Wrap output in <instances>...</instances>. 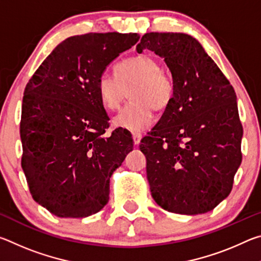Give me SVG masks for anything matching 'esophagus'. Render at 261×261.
Instances as JSON below:
<instances>
[{
  "mask_svg": "<svg viewBox=\"0 0 261 261\" xmlns=\"http://www.w3.org/2000/svg\"><path fill=\"white\" fill-rule=\"evenodd\" d=\"M141 134L140 132H132V139H134L135 145H138L141 140Z\"/></svg>",
  "mask_w": 261,
  "mask_h": 261,
  "instance_id": "esophagus-1",
  "label": "esophagus"
}]
</instances>
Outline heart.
Listing matches in <instances>:
<instances>
[{
    "label": "heart",
    "mask_w": 261,
    "mask_h": 261,
    "mask_svg": "<svg viewBox=\"0 0 261 261\" xmlns=\"http://www.w3.org/2000/svg\"><path fill=\"white\" fill-rule=\"evenodd\" d=\"M98 95L105 108L115 110L126 98L131 100L123 107L113 123L127 130H143L152 124L153 109L162 110L170 103L175 83L169 73L161 70L151 56H135L123 60L115 67V76L102 73L96 83Z\"/></svg>",
    "instance_id": "1"
}]
</instances>
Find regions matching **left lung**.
Masks as SVG:
<instances>
[{"instance_id":"1","label":"left lung","mask_w":261,"mask_h":261,"mask_svg":"<svg viewBox=\"0 0 261 261\" xmlns=\"http://www.w3.org/2000/svg\"><path fill=\"white\" fill-rule=\"evenodd\" d=\"M136 49L163 57L175 83L160 121L140 141L153 199L171 213H207L229 196L242 162L235 90L191 35L146 33Z\"/></svg>"}]
</instances>
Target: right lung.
I'll return each mask as SVG.
<instances>
[{
  "label": "right lung",
  "mask_w": 261,
  "mask_h": 261,
  "mask_svg": "<svg viewBox=\"0 0 261 261\" xmlns=\"http://www.w3.org/2000/svg\"><path fill=\"white\" fill-rule=\"evenodd\" d=\"M137 33H86L62 41L28 83L20 139L23 168L33 199L60 218H85L109 200V179L134 148L109 117L96 90L98 78Z\"/></svg>",
  "instance_id": "add662e5"
}]
</instances>
